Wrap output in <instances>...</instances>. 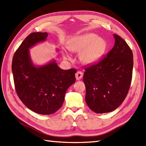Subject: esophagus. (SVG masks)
I'll return each instance as SVG.
<instances>
[{
  "instance_id": "1",
  "label": "esophagus",
  "mask_w": 146,
  "mask_h": 146,
  "mask_svg": "<svg viewBox=\"0 0 146 146\" xmlns=\"http://www.w3.org/2000/svg\"><path fill=\"white\" fill-rule=\"evenodd\" d=\"M83 75V73L82 72V71H77V72H76V74H75L76 79L77 80H81V79L82 78Z\"/></svg>"
}]
</instances>
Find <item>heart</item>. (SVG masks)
Listing matches in <instances>:
<instances>
[{"mask_svg": "<svg viewBox=\"0 0 146 146\" xmlns=\"http://www.w3.org/2000/svg\"><path fill=\"white\" fill-rule=\"evenodd\" d=\"M67 48L73 52L80 53V60L83 64L89 65L97 62L103 56L107 49L106 41L95 33H86L76 36L68 43ZM64 58L71 60L66 51H63Z\"/></svg>", "mask_w": 146, "mask_h": 146, "instance_id": "b5f03b06", "label": "heart"}]
</instances>
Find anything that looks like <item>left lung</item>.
<instances>
[{"label":"left lung","mask_w":146,"mask_h":146,"mask_svg":"<svg viewBox=\"0 0 146 146\" xmlns=\"http://www.w3.org/2000/svg\"><path fill=\"white\" fill-rule=\"evenodd\" d=\"M115 45L97 64L85 68V101L97 113L115 110L124 100L131 86L134 61L129 45L113 35Z\"/></svg>","instance_id":"1"}]
</instances>
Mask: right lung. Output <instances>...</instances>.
Here are the masks:
<instances>
[{
    "label": "right lung",
    "instance_id": "right-lung-1",
    "mask_svg": "<svg viewBox=\"0 0 146 146\" xmlns=\"http://www.w3.org/2000/svg\"><path fill=\"white\" fill-rule=\"evenodd\" d=\"M47 33H33L21 43L12 63L15 88L20 100L35 112L50 115L60 109L68 88L76 81L75 69L63 70L52 60L35 66L29 48L46 40Z\"/></svg>",
    "mask_w": 146,
    "mask_h": 146
}]
</instances>
